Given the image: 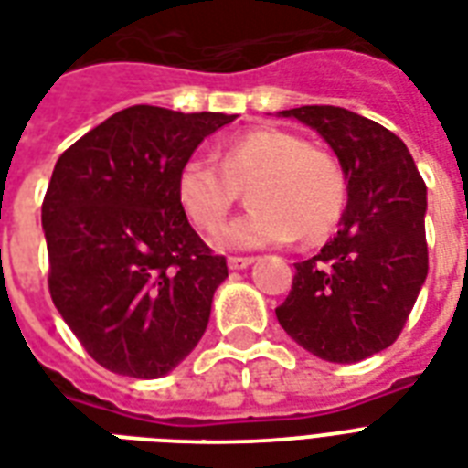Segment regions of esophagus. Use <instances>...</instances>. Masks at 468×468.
Returning <instances> with one entry per match:
<instances>
[{
    "label": "esophagus",
    "instance_id": "obj_1",
    "mask_svg": "<svg viewBox=\"0 0 468 468\" xmlns=\"http://www.w3.org/2000/svg\"><path fill=\"white\" fill-rule=\"evenodd\" d=\"M256 259H251V256H229V261H227V266L231 268V271H244V268H249Z\"/></svg>",
    "mask_w": 468,
    "mask_h": 468
}]
</instances>
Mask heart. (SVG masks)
Masks as SVG:
<instances>
[{
    "label": "heart",
    "instance_id": "obj_1",
    "mask_svg": "<svg viewBox=\"0 0 468 468\" xmlns=\"http://www.w3.org/2000/svg\"><path fill=\"white\" fill-rule=\"evenodd\" d=\"M241 190L251 209L217 234L222 249L251 251L295 237L317 244L336 229L349 195L335 155L275 126L227 141L219 148V165L193 155L177 168V202L207 234L222 227Z\"/></svg>",
    "mask_w": 468,
    "mask_h": 468
}]
</instances>
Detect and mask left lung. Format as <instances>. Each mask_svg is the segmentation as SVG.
Listing matches in <instances>:
<instances>
[{
	"label": "left lung",
	"instance_id": "obj_1",
	"mask_svg": "<svg viewBox=\"0 0 468 468\" xmlns=\"http://www.w3.org/2000/svg\"><path fill=\"white\" fill-rule=\"evenodd\" d=\"M320 133L346 177L335 239L295 263L275 317L314 356L354 364L388 349L427 278V187L396 133L342 107L278 112Z\"/></svg>",
	"mask_w": 468,
	"mask_h": 468
}]
</instances>
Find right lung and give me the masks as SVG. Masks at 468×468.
<instances>
[{"instance_id": "right-lung-1", "label": "right lung", "mask_w": 468, "mask_h": 468, "mask_svg": "<svg viewBox=\"0 0 468 468\" xmlns=\"http://www.w3.org/2000/svg\"><path fill=\"white\" fill-rule=\"evenodd\" d=\"M237 114L136 104L58 158L43 197L53 305L97 364L170 373L205 335L227 259L190 227L176 176Z\"/></svg>"}]
</instances>
